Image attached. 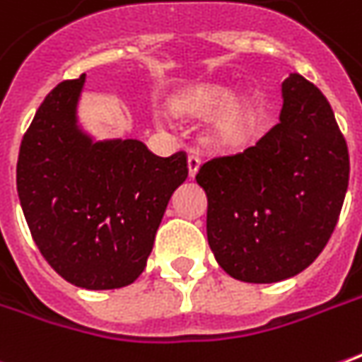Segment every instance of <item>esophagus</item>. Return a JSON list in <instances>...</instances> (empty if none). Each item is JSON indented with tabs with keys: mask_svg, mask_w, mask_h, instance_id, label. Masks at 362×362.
I'll return each mask as SVG.
<instances>
[{
	"mask_svg": "<svg viewBox=\"0 0 362 362\" xmlns=\"http://www.w3.org/2000/svg\"><path fill=\"white\" fill-rule=\"evenodd\" d=\"M198 168H199V156H198V155H189V156H188V173H189V178H194V176L198 174Z\"/></svg>",
	"mask_w": 362,
	"mask_h": 362,
	"instance_id": "1",
	"label": "esophagus"
}]
</instances>
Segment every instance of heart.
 <instances>
[{
  "label": "heart",
  "instance_id": "b5f03b06",
  "mask_svg": "<svg viewBox=\"0 0 362 362\" xmlns=\"http://www.w3.org/2000/svg\"><path fill=\"white\" fill-rule=\"evenodd\" d=\"M231 100L227 90L219 86H198L192 92L184 93L176 102V111L189 117H206L225 107ZM249 125V110L241 103H233L217 117L214 125V137L221 145H237Z\"/></svg>",
  "mask_w": 362,
  "mask_h": 362
}]
</instances>
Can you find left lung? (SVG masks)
<instances>
[{"mask_svg": "<svg viewBox=\"0 0 362 362\" xmlns=\"http://www.w3.org/2000/svg\"><path fill=\"white\" fill-rule=\"evenodd\" d=\"M196 180L219 267L272 284L308 269L329 241L349 186L347 143L325 95L290 74L276 125L239 155L202 164Z\"/></svg>", "mask_w": 362, "mask_h": 362, "instance_id": "obj_1", "label": "left lung"}]
</instances>
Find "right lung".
<instances>
[{
    "label": "right lung",
    "mask_w": 362,
    "mask_h": 362,
    "mask_svg": "<svg viewBox=\"0 0 362 362\" xmlns=\"http://www.w3.org/2000/svg\"><path fill=\"white\" fill-rule=\"evenodd\" d=\"M86 74L52 90L27 129L17 194L40 255L86 290H113L145 270L186 153L163 158L137 139L93 141L78 125Z\"/></svg>",
    "instance_id": "right-lung-1"
}]
</instances>
